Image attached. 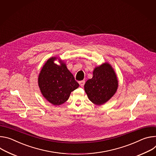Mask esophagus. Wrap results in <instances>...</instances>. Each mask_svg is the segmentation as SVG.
<instances>
[{"label":"esophagus","mask_w":156,"mask_h":156,"mask_svg":"<svg viewBox=\"0 0 156 156\" xmlns=\"http://www.w3.org/2000/svg\"><path fill=\"white\" fill-rule=\"evenodd\" d=\"M85 80H81V81L79 82V83L80 85V87H83V85L85 84Z\"/></svg>","instance_id":"esophagus-1"}]
</instances>
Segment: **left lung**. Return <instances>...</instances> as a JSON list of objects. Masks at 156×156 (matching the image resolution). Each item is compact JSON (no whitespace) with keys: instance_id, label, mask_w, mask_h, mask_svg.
<instances>
[{"instance_id":"left-lung-1","label":"left lung","mask_w":156,"mask_h":156,"mask_svg":"<svg viewBox=\"0 0 156 156\" xmlns=\"http://www.w3.org/2000/svg\"><path fill=\"white\" fill-rule=\"evenodd\" d=\"M118 87L116 74L108 62L95 67L92 78L84 85V90L89 99L97 105L107 102L115 95Z\"/></svg>"}]
</instances>
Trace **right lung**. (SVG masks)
<instances>
[{
  "label": "right lung",
  "instance_id": "obj_1",
  "mask_svg": "<svg viewBox=\"0 0 156 156\" xmlns=\"http://www.w3.org/2000/svg\"><path fill=\"white\" fill-rule=\"evenodd\" d=\"M58 58L51 57L47 60L39 74L38 82L44 98L51 104L58 106L68 100L79 85L63 61L58 59L60 65L55 63Z\"/></svg>",
  "mask_w": 156,
  "mask_h": 156
}]
</instances>
